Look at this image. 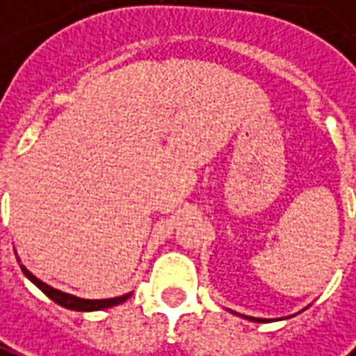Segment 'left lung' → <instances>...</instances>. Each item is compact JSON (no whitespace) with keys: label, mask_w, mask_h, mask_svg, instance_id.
<instances>
[{"label":"left lung","mask_w":356,"mask_h":356,"mask_svg":"<svg viewBox=\"0 0 356 356\" xmlns=\"http://www.w3.org/2000/svg\"><path fill=\"white\" fill-rule=\"evenodd\" d=\"M243 318H248V316H243ZM248 320H251V321H261V323H263V321H267V320H259V318H248Z\"/></svg>","instance_id":"left-lung-1"}]
</instances>
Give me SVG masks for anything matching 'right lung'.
<instances>
[{
    "mask_svg": "<svg viewBox=\"0 0 356 356\" xmlns=\"http://www.w3.org/2000/svg\"><path fill=\"white\" fill-rule=\"evenodd\" d=\"M21 269L25 273V277L33 284H36L38 289L44 292L46 296L50 300H54L58 306H64L67 310H76V312H97V310H105V308H111V306H117V304H122L124 300L130 298V292L124 294V296H117V298H107V300H86V298H77V296H72V294H66V292H62V290L52 289V286H48L46 282L42 280H38L31 273V270H26L23 265H21Z\"/></svg>",
    "mask_w": 356,
    "mask_h": 356,
    "instance_id": "1",
    "label": "right lung"
}]
</instances>
